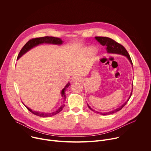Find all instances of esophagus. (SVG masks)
<instances>
[{
	"instance_id": "obj_1",
	"label": "esophagus",
	"mask_w": 151,
	"mask_h": 151,
	"mask_svg": "<svg viewBox=\"0 0 151 151\" xmlns=\"http://www.w3.org/2000/svg\"><path fill=\"white\" fill-rule=\"evenodd\" d=\"M82 78L79 76H75L73 79V82H81Z\"/></svg>"
}]
</instances>
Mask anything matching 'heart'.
<instances>
[{"instance_id": "1", "label": "heart", "mask_w": 151, "mask_h": 151, "mask_svg": "<svg viewBox=\"0 0 151 151\" xmlns=\"http://www.w3.org/2000/svg\"><path fill=\"white\" fill-rule=\"evenodd\" d=\"M86 51H87V52L90 54V55H94L95 53H96V50L94 47H90L89 48H88L87 50H86Z\"/></svg>"}]
</instances>
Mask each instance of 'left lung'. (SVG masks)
<instances>
[{"mask_svg":"<svg viewBox=\"0 0 151 151\" xmlns=\"http://www.w3.org/2000/svg\"><path fill=\"white\" fill-rule=\"evenodd\" d=\"M95 39L100 43V44L103 45V46H106V50L107 51V53L109 54H120L122 55H124L125 57H126L128 60H129V61L130 62L132 65H133V63L132 61L131 60L130 56V55L128 54L127 51L125 50V48L121 45V44H118L116 41H115L114 40L109 38V37H99V36H96L95 37ZM132 91H133V83H132V90L131 92V94L129 96L128 99L126 100V101L125 103H124L121 106H119L118 108L112 110L111 111L109 112H97L94 109H93L91 107L87 104L88 107L89 108L93 111V112H94L96 114H99L102 115H111V114H113L119 111H120L122 108L124 107V106L127 104V103L128 102V101L130 99V98L132 96Z\"/></svg>","mask_w":151,"mask_h":151,"instance_id":"left-lung-1","label":"left lung"}]
</instances>
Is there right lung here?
<instances>
[{
	"instance_id": "obj_1",
	"label": "right lung",
	"mask_w": 151,
	"mask_h": 151,
	"mask_svg": "<svg viewBox=\"0 0 151 151\" xmlns=\"http://www.w3.org/2000/svg\"><path fill=\"white\" fill-rule=\"evenodd\" d=\"M63 40L58 37H52V36H45V37H37V38H34L32 39H30V40H29L26 44H25V45L22 48V49L21 50L18 57H17V60H18L20 57H22L24 54H25L26 52H27L29 51H30L31 49H32L33 48L40 45V44H52V45H60L61 44H63ZM70 85V82H69L66 85L64 88L61 90V97H63L64 101L66 100V95H65V91L66 90V89L69 87V86ZM23 104L25 106V107L32 114L40 116V117H50V116H54L57 114H58L59 112H60L63 109V107H64V104L61 105L58 109H57L55 111L50 112V113H45V112H38V111H33L32 109H30L29 107H28L26 105H25L23 102H22Z\"/></svg>"
}]
</instances>
